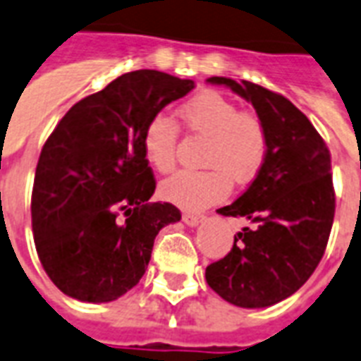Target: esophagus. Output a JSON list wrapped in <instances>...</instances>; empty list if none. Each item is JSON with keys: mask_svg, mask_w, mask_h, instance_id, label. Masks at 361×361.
<instances>
[{"mask_svg": "<svg viewBox=\"0 0 361 361\" xmlns=\"http://www.w3.org/2000/svg\"><path fill=\"white\" fill-rule=\"evenodd\" d=\"M203 220V214H195V212H183V222L186 226H197Z\"/></svg>", "mask_w": 361, "mask_h": 361, "instance_id": "34e87169", "label": "esophagus"}]
</instances>
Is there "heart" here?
<instances>
[{"label": "heart", "instance_id": "heart-1", "mask_svg": "<svg viewBox=\"0 0 361 361\" xmlns=\"http://www.w3.org/2000/svg\"><path fill=\"white\" fill-rule=\"evenodd\" d=\"M178 116L192 133L207 137L201 164L207 169H183L160 184L166 201L186 209H201L230 194L231 180L250 183L267 158V130L250 113L214 90L195 94L178 107ZM178 128L166 114H156L142 130V156L154 171L175 167Z\"/></svg>", "mask_w": 361, "mask_h": 361}]
</instances>
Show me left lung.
<instances>
[{
    "mask_svg": "<svg viewBox=\"0 0 361 361\" xmlns=\"http://www.w3.org/2000/svg\"><path fill=\"white\" fill-rule=\"evenodd\" d=\"M252 103L267 130V158L252 184L224 216H245L224 258L207 265V284L237 307L275 305L314 273L328 245L335 214L331 156L311 120L286 97L248 80L207 79Z\"/></svg>",
    "mask_w": 361,
    "mask_h": 361,
    "instance_id": "1",
    "label": "left lung"
}]
</instances>
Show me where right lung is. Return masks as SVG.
Returning a JSON list of instances; mask_svg holds the SVG:
<instances>
[{
    "label": "right lung",
    "mask_w": 361,
    "mask_h": 361,
    "mask_svg": "<svg viewBox=\"0 0 361 361\" xmlns=\"http://www.w3.org/2000/svg\"><path fill=\"white\" fill-rule=\"evenodd\" d=\"M194 80L139 69L80 99L39 156L32 192L37 256L69 298L107 303L141 281L158 231L180 220L152 203L154 173L142 156L145 126Z\"/></svg>",
    "instance_id": "1"
}]
</instances>
